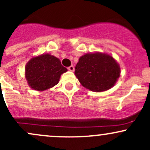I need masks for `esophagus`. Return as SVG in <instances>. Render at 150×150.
Instances as JSON below:
<instances>
[{"label":"esophagus","mask_w":150,"mask_h":150,"mask_svg":"<svg viewBox=\"0 0 150 150\" xmlns=\"http://www.w3.org/2000/svg\"><path fill=\"white\" fill-rule=\"evenodd\" d=\"M68 70H70V71L73 72V71H74V70H75V68H74V66H73V65H70V66L68 67Z\"/></svg>","instance_id":"1"}]
</instances>
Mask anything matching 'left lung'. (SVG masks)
I'll return each mask as SVG.
<instances>
[{"label":"left lung","mask_w":150,"mask_h":150,"mask_svg":"<svg viewBox=\"0 0 150 150\" xmlns=\"http://www.w3.org/2000/svg\"><path fill=\"white\" fill-rule=\"evenodd\" d=\"M75 75L86 89L101 92L114 86L120 77V68L118 62L108 53H89L79 58Z\"/></svg>","instance_id":"obj_1"}]
</instances>
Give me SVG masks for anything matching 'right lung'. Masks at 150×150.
I'll list each match as a JSON object with an SVG mask.
<instances>
[{
	"instance_id": "add662e5",
	"label": "right lung",
	"mask_w": 150,
	"mask_h": 150,
	"mask_svg": "<svg viewBox=\"0 0 150 150\" xmlns=\"http://www.w3.org/2000/svg\"><path fill=\"white\" fill-rule=\"evenodd\" d=\"M67 71L58 58L44 53L32 57L27 62L25 76L30 87L42 92L57 85L61 75Z\"/></svg>"
}]
</instances>
